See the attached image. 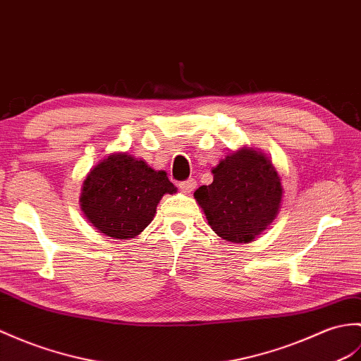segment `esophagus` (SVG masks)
I'll list each match as a JSON object with an SVG mask.
<instances>
[{
    "label": "esophagus",
    "mask_w": 361,
    "mask_h": 361,
    "mask_svg": "<svg viewBox=\"0 0 361 361\" xmlns=\"http://www.w3.org/2000/svg\"><path fill=\"white\" fill-rule=\"evenodd\" d=\"M195 186H197V181H195V178H188V180H184V181H180L178 183V188L183 190V192H192L195 189Z\"/></svg>",
    "instance_id": "obj_1"
}]
</instances>
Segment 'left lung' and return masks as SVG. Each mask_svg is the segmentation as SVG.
Returning a JSON list of instances; mask_svg holds the SVG:
<instances>
[{"label":"left lung","instance_id":"1","mask_svg":"<svg viewBox=\"0 0 361 361\" xmlns=\"http://www.w3.org/2000/svg\"><path fill=\"white\" fill-rule=\"evenodd\" d=\"M214 181L195 190L216 235L246 243L263 232L279 214L281 183L269 160L250 149L231 154L212 171Z\"/></svg>","mask_w":361,"mask_h":361}]
</instances>
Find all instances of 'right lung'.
<instances>
[{
  "label": "right lung",
  "mask_w": 361,
  "mask_h": 361,
  "mask_svg": "<svg viewBox=\"0 0 361 361\" xmlns=\"http://www.w3.org/2000/svg\"><path fill=\"white\" fill-rule=\"evenodd\" d=\"M173 192L177 188L166 172H157L130 155L114 154L89 172L80 203L99 232L126 240L147 228L161 197Z\"/></svg>",
  "instance_id": "1"
}]
</instances>
